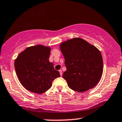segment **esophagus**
I'll return each mask as SVG.
<instances>
[{
  "label": "esophagus",
  "mask_w": 122,
  "mask_h": 122,
  "mask_svg": "<svg viewBox=\"0 0 122 122\" xmlns=\"http://www.w3.org/2000/svg\"><path fill=\"white\" fill-rule=\"evenodd\" d=\"M59 72H60V75H61V76H62V71H61V70H59Z\"/></svg>",
  "instance_id": "obj_1"
}]
</instances>
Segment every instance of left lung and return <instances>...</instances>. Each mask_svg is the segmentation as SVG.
I'll return each mask as SVG.
<instances>
[{"instance_id":"left-lung-1","label":"left lung","mask_w":122,"mask_h":122,"mask_svg":"<svg viewBox=\"0 0 122 122\" xmlns=\"http://www.w3.org/2000/svg\"><path fill=\"white\" fill-rule=\"evenodd\" d=\"M60 49L67 68L63 78L66 80L68 87L79 93L93 88L100 80L103 71L100 51L79 37L63 42Z\"/></svg>"}]
</instances>
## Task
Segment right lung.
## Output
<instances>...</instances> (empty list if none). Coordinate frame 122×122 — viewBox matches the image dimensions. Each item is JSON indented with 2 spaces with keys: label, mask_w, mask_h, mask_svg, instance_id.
<instances>
[{
  "label": "right lung",
  "mask_w": 122,
  "mask_h": 122,
  "mask_svg": "<svg viewBox=\"0 0 122 122\" xmlns=\"http://www.w3.org/2000/svg\"><path fill=\"white\" fill-rule=\"evenodd\" d=\"M50 52V46L39 44L26 48L15 59L16 74L26 89L41 94L51 88L55 79L61 76L54 63L49 61Z\"/></svg>",
  "instance_id": "obj_1"
}]
</instances>
